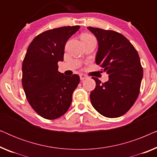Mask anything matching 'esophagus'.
Segmentation results:
<instances>
[{
  "label": "esophagus",
  "mask_w": 157,
  "mask_h": 157,
  "mask_svg": "<svg viewBox=\"0 0 157 157\" xmlns=\"http://www.w3.org/2000/svg\"><path fill=\"white\" fill-rule=\"evenodd\" d=\"M87 78V76H86V75H84V74H81L80 75V79L81 81H83L84 80V79H86Z\"/></svg>",
  "instance_id": "34e87169"
}]
</instances>
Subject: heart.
I'll use <instances>...</instances> for the list:
<instances>
[{"label": "heart", "mask_w": 157, "mask_h": 157, "mask_svg": "<svg viewBox=\"0 0 157 157\" xmlns=\"http://www.w3.org/2000/svg\"><path fill=\"white\" fill-rule=\"evenodd\" d=\"M91 38H94V37L93 36L90 35V34H88V33H84L81 36V40H86V39H91Z\"/></svg>", "instance_id": "obj_1"}]
</instances>
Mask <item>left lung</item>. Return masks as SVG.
I'll list each match as a JSON object with an SVG mask.
<instances>
[{"mask_svg":"<svg viewBox=\"0 0 157 157\" xmlns=\"http://www.w3.org/2000/svg\"><path fill=\"white\" fill-rule=\"evenodd\" d=\"M97 38L96 63L109 74L101 83L96 77V87L90 94L94 108L101 114L117 118L129 110L140 91L143 68L134 46L122 34L111 30L88 27Z\"/></svg>","mask_w":157,"mask_h":157,"instance_id":"8db88e82","label":"left lung"}]
</instances>
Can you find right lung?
Listing matches in <instances>:
<instances>
[{
  "instance_id": "obj_1",
  "label": "right lung",
  "mask_w": 157,
  "mask_h": 157,
  "mask_svg": "<svg viewBox=\"0 0 157 157\" xmlns=\"http://www.w3.org/2000/svg\"><path fill=\"white\" fill-rule=\"evenodd\" d=\"M79 25L63 26L40 33L30 44L22 65V85L34 111L46 119H56L69 109L72 94L80 82L77 74L58 71L65 45Z\"/></svg>"
}]
</instances>
